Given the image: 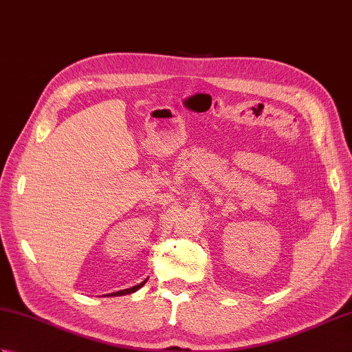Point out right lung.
I'll return each instance as SVG.
<instances>
[{
  "mask_svg": "<svg viewBox=\"0 0 352 352\" xmlns=\"http://www.w3.org/2000/svg\"><path fill=\"white\" fill-rule=\"evenodd\" d=\"M148 281V278L146 280H144L142 283H139L138 286H133V287H130V289H124V290H119V292H113V294H107V295H104V296H122V295H130V294H134V292L136 290H139L142 286H145V283Z\"/></svg>",
  "mask_w": 352,
  "mask_h": 352,
  "instance_id": "add662e5",
  "label": "right lung"
}]
</instances>
